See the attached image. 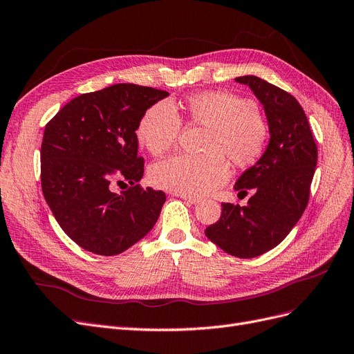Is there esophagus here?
<instances>
[{"label": "esophagus", "mask_w": 354, "mask_h": 354, "mask_svg": "<svg viewBox=\"0 0 354 354\" xmlns=\"http://www.w3.org/2000/svg\"><path fill=\"white\" fill-rule=\"evenodd\" d=\"M177 196H180L183 201H186L187 203H192V205H196L201 202L199 197H196V196H187V194H177Z\"/></svg>", "instance_id": "34e87169"}]
</instances>
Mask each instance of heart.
<instances>
[{
  "label": "heart",
  "instance_id": "1",
  "mask_svg": "<svg viewBox=\"0 0 354 354\" xmlns=\"http://www.w3.org/2000/svg\"><path fill=\"white\" fill-rule=\"evenodd\" d=\"M187 118L209 129L206 153H178L153 164L151 181L161 189L187 196H202L222 186L230 177L223 155L236 167L257 162L267 144L268 128L252 103L228 91H206L190 95ZM183 120L168 102L152 104L140 118L136 136L152 155L171 148L180 136Z\"/></svg>",
  "mask_w": 354,
  "mask_h": 354
}]
</instances>
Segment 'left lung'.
Returning <instances> with one entry per match:
<instances>
[{
    "instance_id": "8db88e82",
    "label": "left lung",
    "mask_w": 354,
    "mask_h": 354,
    "mask_svg": "<svg viewBox=\"0 0 354 354\" xmlns=\"http://www.w3.org/2000/svg\"><path fill=\"white\" fill-rule=\"evenodd\" d=\"M235 81L248 86L261 102L270 142L256 165L235 183L239 193L254 190L248 203H222L219 221L205 234L231 256L252 259L279 245L302 216L318 149L305 111L292 94L254 75Z\"/></svg>"
}]
</instances>
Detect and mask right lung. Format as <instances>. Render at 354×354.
Listing matches in <instances>:
<instances>
[{"instance_id":"obj_1","label":"right lung","mask_w":354,"mask_h":354,"mask_svg":"<svg viewBox=\"0 0 354 354\" xmlns=\"http://www.w3.org/2000/svg\"><path fill=\"white\" fill-rule=\"evenodd\" d=\"M168 93L115 84L81 94L46 123L40 148L41 192L64 232L81 248L116 256L157 222L165 193L144 189L136 128ZM129 182L120 194L115 184Z\"/></svg>"}]
</instances>
